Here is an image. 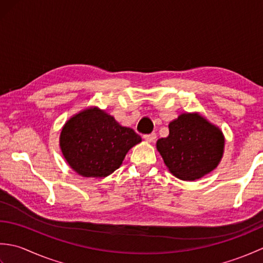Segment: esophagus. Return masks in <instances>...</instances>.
<instances>
[{
  "label": "esophagus",
  "mask_w": 263,
  "mask_h": 263,
  "mask_svg": "<svg viewBox=\"0 0 263 263\" xmlns=\"http://www.w3.org/2000/svg\"><path fill=\"white\" fill-rule=\"evenodd\" d=\"M156 138H157V136H156V133H150V135H144L143 136V139L148 142H154L156 140Z\"/></svg>",
  "instance_id": "obj_1"
}]
</instances>
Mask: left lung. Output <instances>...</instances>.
<instances>
[{
    "instance_id": "8db88e82",
    "label": "left lung",
    "mask_w": 263,
    "mask_h": 263,
    "mask_svg": "<svg viewBox=\"0 0 263 263\" xmlns=\"http://www.w3.org/2000/svg\"><path fill=\"white\" fill-rule=\"evenodd\" d=\"M170 135L157 149L173 175L198 180L214 171L222 157L224 137L219 128L198 114H182L170 123Z\"/></svg>"
}]
</instances>
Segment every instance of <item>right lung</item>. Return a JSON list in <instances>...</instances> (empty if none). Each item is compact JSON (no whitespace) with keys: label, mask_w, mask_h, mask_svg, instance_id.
I'll return each mask as SVG.
<instances>
[{"label":"right lung","mask_w":263,"mask_h":263,"mask_svg":"<svg viewBox=\"0 0 263 263\" xmlns=\"http://www.w3.org/2000/svg\"><path fill=\"white\" fill-rule=\"evenodd\" d=\"M141 137L122 126L113 116L88 108L65 123L60 146L71 168L85 177H105L121 166L126 153Z\"/></svg>","instance_id":"obj_1"}]
</instances>
